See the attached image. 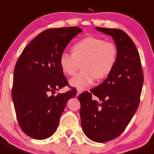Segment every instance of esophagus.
Instances as JSON below:
<instances>
[{
    "label": "esophagus",
    "instance_id": "1",
    "mask_svg": "<svg viewBox=\"0 0 154 154\" xmlns=\"http://www.w3.org/2000/svg\"><path fill=\"white\" fill-rule=\"evenodd\" d=\"M82 92H83V90H82L81 89H77V95H80V94Z\"/></svg>",
    "mask_w": 154,
    "mask_h": 154
}]
</instances>
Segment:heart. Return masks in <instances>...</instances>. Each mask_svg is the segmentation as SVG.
<instances>
[{
	"mask_svg": "<svg viewBox=\"0 0 154 154\" xmlns=\"http://www.w3.org/2000/svg\"><path fill=\"white\" fill-rule=\"evenodd\" d=\"M117 59V49L110 41L95 37H86L76 43L72 53L63 52L59 65L67 75H74L82 64V70L70 80V84L77 89H84L95 79L101 80L110 74Z\"/></svg>",
	"mask_w": 154,
	"mask_h": 154,
	"instance_id": "b5f03b06",
	"label": "heart"
}]
</instances>
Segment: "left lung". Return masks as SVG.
Instances as JSON below:
<instances>
[{
    "mask_svg": "<svg viewBox=\"0 0 154 154\" xmlns=\"http://www.w3.org/2000/svg\"><path fill=\"white\" fill-rule=\"evenodd\" d=\"M96 29L113 37L117 62L102 83L90 92H83L78 99L83 132L92 141L103 143L120 136L133 117L139 106L144 75L138 50L125 31Z\"/></svg>",
    "mask_w": 154,
    "mask_h": 154,
    "instance_id": "left-lung-1",
    "label": "left lung"
}]
</instances>
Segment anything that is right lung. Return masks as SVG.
Returning <instances> with one entry per match:
<instances>
[{
	"mask_svg": "<svg viewBox=\"0 0 154 154\" xmlns=\"http://www.w3.org/2000/svg\"><path fill=\"white\" fill-rule=\"evenodd\" d=\"M82 30L78 27L50 28L40 33L18 59L13 73L12 98L22 130L34 139L53 135L67 101L77 89L50 95L69 86L59 65V57Z\"/></svg>",
	"mask_w": 154,
	"mask_h": 154,
	"instance_id": "1",
	"label": "right lung"
}]
</instances>
